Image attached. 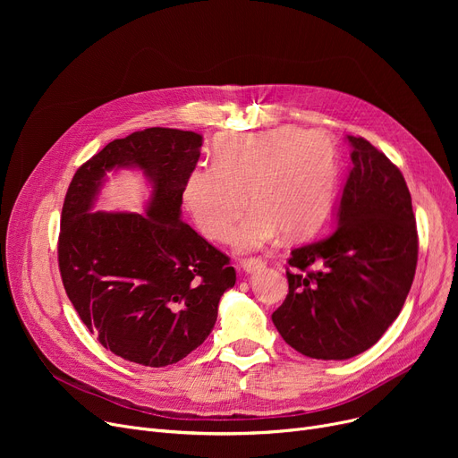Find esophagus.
<instances>
[{"instance_id": "34e87169", "label": "esophagus", "mask_w": 458, "mask_h": 458, "mask_svg": "<svg viewBox=\"0 0 458 458\" xmlns=\"http://www.w3.org/2000/svg\"><path fill=\"white\" fill-rule=\"evenodd\" d=\"M239 266H242V269H243L245 273L252 275V273H256V271L266 267V261L259 259V258H249V259H242V263H239Z\"/></svg>"}]
</instances>
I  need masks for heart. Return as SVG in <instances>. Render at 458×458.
Here are the masks:
<instances>
[{
  "instance_id": "heart-1",
  "label": "heart",
  "mask_w": 458,
  "mask_h": 458,
  "mask_svg": "<svg viewBox=\"0 0 458 458\" xmlns=\"http://www.w3.org/2000/svg\"><path fill=\"white\" fill-rule=\"evenodd\" d=\"M215 165H199L183 187V200L199 230L226 242L239 216L252 211L233 233V245L256 250L282 230L301 237L316 230L334 197L335 152L327 135L278 128L226 135L216 140Z\"/></svg>"
}]
</instances>
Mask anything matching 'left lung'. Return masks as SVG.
I'll return each mask as SVG.
<instances>
[{"label": "left lung", "mask_w": 458, "mask_h": 458, "mask_svg": "<svg viewBox=\"0 0 458 458\" xmlns=\"http://www.w3.org/2000/svg\"><path fill=\"white\" fill-rule=\"evenodd\" d=\"M352 168L338 228L293 249L290 292L273 323L287 345L318 360H347L395 321L418 266L411 191L399 168L364 137H349Z\"/></svg>", "instance_id": "8db88e82"}]
</instances>
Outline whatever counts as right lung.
Instances as JSON below:
<instances>
[{"label":"right lung","instance_id":"1","mask_svg":"<svg viewBox=\"0 0 458 458\" xmlns=\"http://www.w3.org/2000/svg\"><path fill=\"white\" fill-rule=\"evenodd\" d=\"M200 147L195 131H135L85 161L66 191L57 243L64 292L98 342L133 364L165 368L202 345L235 284L230 258L180 219ZM114 165H139L153 180L144 216L88 211Z\"/></svg>","mask_w":458,"mask_h":458}]
</instances>
